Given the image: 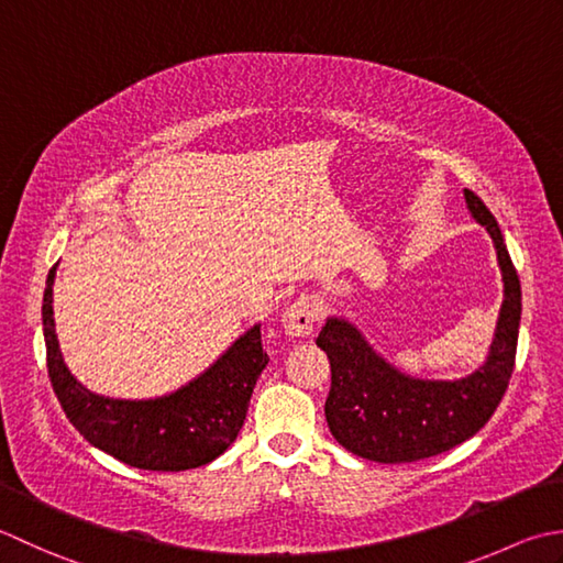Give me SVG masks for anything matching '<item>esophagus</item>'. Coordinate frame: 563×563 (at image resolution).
<instances>
[{"mask_svg":"<svg viewBox=\"0 0 563 563\" xmlns=\"http://www.w3.org/2000/svg\"><path fill=\"white\" fill-rule=\"evenodd\" d=\"M318 308L308 296H298L282 313V328L289 338H308L313 332Z\"/></svg>","mask_w":563,"mask_h":563,"instance_id":"esophagus-1","label":"esophagus"}]
</instances>
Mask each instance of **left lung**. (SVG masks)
Segmentation results:
<instances>
[{"label": "left lung", "instance_id": "1", "mask_svg": "<svg viewBox=\"0 0 563 563\" xmlns=\"http://www.w3.org/2000/svg\"><path fill=\"white\" fill-rule=\"evenodd\" d=\"M464 199L493 240L503 277L496 332L478 369L462 378L400 372L345 316H328L316 340L332 372L328 428L347 452L369 462L406 464L452 450L486 426L508 388L522 313L520 279L496 218L474 191L464 189Z\"/></svg>", "mask_w": 563, "mask_h": 563}]
</instances>
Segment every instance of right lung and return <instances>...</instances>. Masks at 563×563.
I'll list each match as a JSON object with an SVG mask.
<instances>
[{"instance_id":"add662e5","label":"right lung","mask_w":563,"mask_h":563,"mask_svg":"<svg viewBox=\"0 0 563 563\" xmlns=\"http://www.w3.org/2000/svg\"><path fill=\"white\" fill-rule=\"evenodd\" d=\"M55 274L57 265L45 279L43 338L55 396L79 434L119 462L147 472H187L221 456L243 428L250 396L269 364L260 323L175 391L155 398L101 396L77 382L63 360L53 316Z\"/></svg>"}]
</instances>
